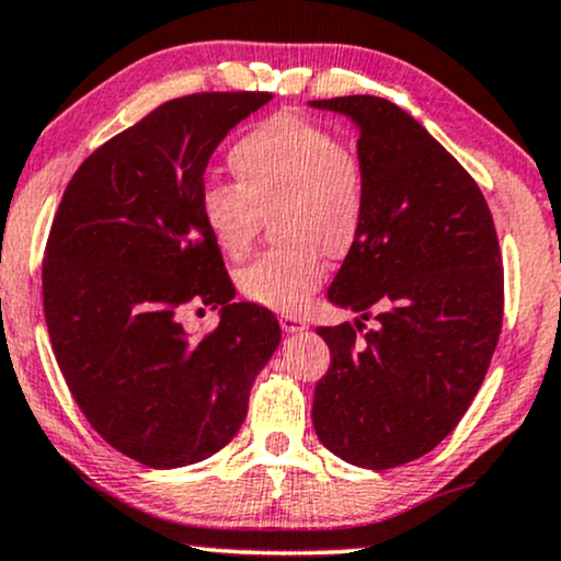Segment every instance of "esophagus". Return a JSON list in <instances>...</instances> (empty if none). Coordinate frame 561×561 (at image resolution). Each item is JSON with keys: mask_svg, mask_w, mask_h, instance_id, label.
<instances>
[{"mask_svg": "<svg viewBox=\"0 0 561 561\" xmlns=\"http://www.w3.org/2000/svg\"><path fill=\"white\" fill-rule=\"evenodd\" d=\"M280 327H283V332L294 334V332L307 330V322H304V319L296 317V314H280Z\"/></svg>", "mask_w": 561, "mask_h": 561, "instance_id": "34e87169", "label": "esophagus"}]
</instances>
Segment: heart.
<instances>
[{"label": "heart", "instance_id": "heart-1", "mask_svg": "<svg viewBox=\"0 0 561 561\" xmlns=\"http://www.w3.org/2000/svg\"><path fill=\"white\" fill-rule=\"evenodd\" d=\"M237 183H208L198 208L218 250L244 257L273 218L286 247L265 252L239 273V290L265 309L298 311L324 278V252L345 257L368 214V178L360 159L317 123L273 115L229 151Z\"/></svg>", "mask_w": 561, "mask_h": 561}]
</instances>
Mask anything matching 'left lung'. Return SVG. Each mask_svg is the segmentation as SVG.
<instances>
[{
  "instance_id": "left-lung-1",
  "label": "left lung",
  "mask_w": 561,
  "mask_h": 561,
  "mask_svg": "<svg viewBox=\"0 0 561 561\" xmlns=\"http://www.w3.org/2000/svg\"><path fill=\"white\" fill-rule=\"evenodd\" d=\"M309 105L355 123L368 178L366 224L327 290L358 319L317 330L332 363L311 423L353 467L394 469L438 446L482 387L503 330L497 231L471 174L402 107L370 94Z\"/></svg>"
}]
</instances>
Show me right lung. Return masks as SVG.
Listing matches in <instances>:
<instances>
[{
	"label": "right lung",
	"mask_w": 561,
	"mask_h": 561,
	"mask_svg": "<svg viewBox=\"0 0 561 561\" xmlns=\"http://www.w3.org/2000/svg\"><path fill=\"white\" fill-rule=\"evenodd\" d=\"M267 92H201L159 105L84 159L64 191L43 260L58 368L90 425L151 469L214 456L247 417L280 327L234 301L198 198L208 159ZM191 306L221 308L195 339Z\"/></svg>",
	"instance_id": "1"
}]
</instances>
